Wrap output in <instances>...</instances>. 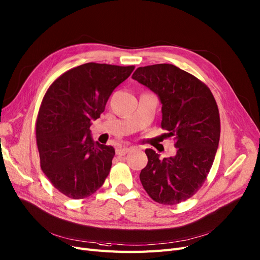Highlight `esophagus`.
Returning <instances> with one entry per match:
<instances>
[{
  "label": "esophagus",
  "mask_w": 260,
  "mask_h": 260,
  "mask_svg": "<svg viewBox=\"0 0 260 260\" xmlns=\"http://www.w3.org/2000/svg\"><path fill=\"white\" fill-rule=\"evenodd\" d=\"M129 151H131V149H128V148H119V149H117L116 153L119 156H124V155H126Z\"/></svg>",
  "instance_id": "34e87169"
}]
</instances>
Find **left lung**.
Instances as JSON below:
<instances>
[{
	"mask_svg": "<svg viewBox=\"0 0 260 260\" xmlns=\"http://www.w3.org/2000/svg\"><path fill=\"white\" fill-rule=\"evenodd\" d=\"M133 78L159 96L161 128L177 149L174 157L164 159L146 149L141 184L155 202L176 205L198 192L213 164L221 129L217 102L205 83L173 64L140 67Z\"/></svg>",
	"mask_w": 260,
	"mask_h": 260,
	"instance_id": "left-lung-1",
	"label": "left lung"
}]
</instances>
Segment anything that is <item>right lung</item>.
<instances>
[{
	"mask_svg": "<svg viewBox=\"0 0 260 260\" xmlns=\"http://www.w3.org/2000/svg\"><path fill=\"white\" fill-rule=\"evenodd\" d=\"M135 66L88 62L66 71L44 94L36 119L40 166L52 185L66 197L82 200L102 187L115 149L90 137L115 88Z\"/></svg>",
	"mask_w": 260,
	"mask_h": 260,
	"instance_id": "right-lung-1",
	"label": "right lung"
}]
</instances>
